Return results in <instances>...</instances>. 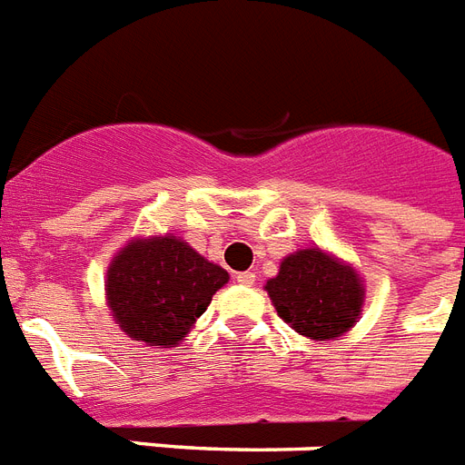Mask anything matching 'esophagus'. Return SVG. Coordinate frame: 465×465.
I'll list each match as a JSON object with an SVG mask.
<instances>
[{
	"instance_id": "1",
	"label": "esophagus",
	"mask_w": 465,
	"mask_h": 465,
	"mask_svg": "<svg viewBox=\"0 0 465 465\" xmlns=\"http://www.w3.org/2000/svg\"><path fill=\"white\" fill-rule=\"evenodd\" d=\"M235 278H237V283L247 285V288L256 283V276H254V273H252V271H242V273H237Z\"/></svg>"
}]
</instances>
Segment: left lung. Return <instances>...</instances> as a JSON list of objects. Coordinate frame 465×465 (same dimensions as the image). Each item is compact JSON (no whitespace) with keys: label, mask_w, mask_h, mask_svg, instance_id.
Here are the masks:
<instances>
[{"label":"left lung","mask_w":465,"mask_h":465,"mask_svg":"<svg viewBox=\"0 0 465 465\" xmlns=\"http://www.w3.org/2000/svg\"><path fill=\"white\" fill-rule=\"evenodd\" d=\"M278 317L310 341H336L360 319L365 281L351 262L322 247H304L283 256L281 269L266 281Z\"/></svg>","instance_id":"1"}]
</instances>
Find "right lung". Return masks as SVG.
<instances>
[{"label": "right lung", "instance_id": "1", "mask_svg": "<svg viewBox=\"0 0 465 465\" xmlns=\"http://www.w3.org/2000/svg\"><path fill=\"white\" fill-rule=\"evenodd\" d=\"M228 281V271L182 237L139 235L107 266L105 302L132 341L177 348Z\"/></svg>", "mask_w": 465, "mask_h": 465}]
</instances>
